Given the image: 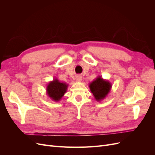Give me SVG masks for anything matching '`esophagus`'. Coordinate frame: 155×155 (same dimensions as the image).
Instances as JSON below:
<instances>
[{
	"mask_svg": "<svg viewBox=\"0 0 155 155\" xmlns=\"http://www.w3.org/2000/svg\"><path fill=\"white\" fill-rule=\"evenodd\" d=\"M76 80L78 82H81L82 81V77L81 76H78L76 77Z\"/></svg>",
	"mask_w": 155,
	"mask_h": 155,
	"instance_id": "1",
	"label": "esophagus"
}]
</instances>
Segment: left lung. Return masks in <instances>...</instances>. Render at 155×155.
Here are the masks:
<instances>
[{"label": "left lung", "mask_w": 155, "mask_h": 155, "mask_svg": "<svg viewBox=\"0 0 155 155\" xmlns=\"http://www.w3.org/2000/svg\"><path fill=\"white\" fill-rule=\"evenodd\" d=\"M89 88L97 101L104 100L110 92L112 84L109 81L98 76L94 80L89 84Z\"/></svg>", "instance_id": "left-lung-1"}]
</instances>
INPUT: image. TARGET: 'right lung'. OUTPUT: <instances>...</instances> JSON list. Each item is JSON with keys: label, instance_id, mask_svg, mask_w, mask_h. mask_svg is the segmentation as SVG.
<instances>
[{"label": "right lung", "instance_id": "1", "mask_svg": "<svg viewBox=\"0 0 155 155\" xmlns=\"http://www.w3.org/2000/svg\"><path fill=\"white\" fill-rule=\"evenodd\" d=\"M68 87V84L61 82L58 78H55L46 86V94L52 101L58 102L67 91Z\"/></svg>", "mask_w": 155, "mask_h": 155}]
</instances>
